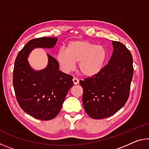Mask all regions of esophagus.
<instances>
[{
  "instance_id": "obj_1",
  "label": "esophagus",
  "mask_w": 149,
  "mask_h": 149,
  "mask_svg": "<svg viewBox=\"0 0 149 149\" xmlns=\"http://www.w3.org/2000/svg\"><path fill=\"white\" fill-rule=\"evenodd\" d=\"M73 82H74V85H77V84H79V80H78L77 78L74 77V78H73Z\"/></svg>"
}]
</instances>
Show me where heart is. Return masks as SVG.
Here are the masks:
<instances>
[{"label": "heart", "instance_id": "b5f03b06", "mask_svg": "<svg viewBox=\"0 0 149 149\" xmlns=\"http://www.w3.org/2000/svg\"><path fill=\"white\" fill-rule=\"evenodd\" d=\"M107 51L102 45H97L87 41H74L68 45L66 50L60 49L56 60L63 70H74L75 63L83 75L92 77L102 70L107 59Z\"/></svg>", "mask_w": 149, "mask_h": 149}]
</instances>
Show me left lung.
Returning a JSON list of instances; mask_svg holds the SVG:
<instances>
[{"instance_id":"1","label":"left lung","mask_w":149,"mask_h":149,"mask_svg":"<svg viewBox=\"0 0 149 149\" xmlns=\"http://www.w3.org/2000/svg\"><path fill=\"white\" fill-rule=\"evenodd\" d=\"M113 53L108 64L94 76L80 80L83 104L93 119L110 117L120 110L129 98L133 75V57L122 42L112 41Z\"/></svg>"}]
</instances>
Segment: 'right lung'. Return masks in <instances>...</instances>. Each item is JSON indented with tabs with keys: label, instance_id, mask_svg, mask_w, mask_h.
Listing matches in <instances>:
<instances>
[{
	"label": "right lung",
	"instance_id": "add662e5",
	"mask_svg": "<svg viewBox=\"0 0 149 149\" xmlns=\"http://www.w3.org/2000/svg\"><path fill=\"white\" fill-rule=\"evenodd\" d=\"M58 39L40 37L27 42L15 60L13 86L17 101L24 112L41 120L54 118L61 110L73 77L59 70L57 60L47 54L49 62L45 69H32L27 58L35 48L52 49Z\"/></svg>",
	"mask_w": 149,
	"mask_h": 149
}]
</instances>
